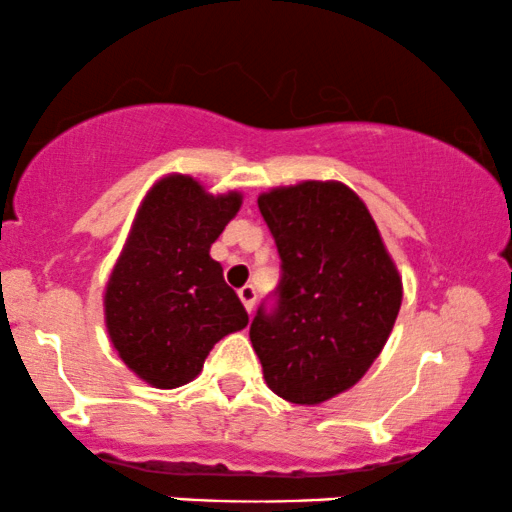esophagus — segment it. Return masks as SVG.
Wrapping results in <instances>:
<instances>
[{"instance_id":"esophagus-1","label":"esophagus","mask_w":512,"mask_h":512,"mask_svg":"<svg viewBox=\"0 0 512 512\" xmlns=\"http://www.w3.org/2000/svg\"><path fill=\"white\" fill-rule=\"evenodd\" d=\"M238 297H241V302H243V307L248 309V312H252V307H255V288L252 286H241L238 288Z\"/></svg>"}]
</instances>
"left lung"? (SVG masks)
<instances>
[{"mask_svg": "<svg viewBox=\"0 0 512 512\" xmlns=\"http://www.w3.org/2000/svg\"><path fill=\"white\" fill-rule=\"evenodd\" d=\"M281 257L274 309L250 342L278 397L314 406L357 385L383 352L401 278L371 212L340 181H302L257 198Z\"/></svg>", "mask_w": 512, "mask_h": 512, "instance_id": "8db88e82", "label": "left lung"}]
</instances>
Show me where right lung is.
I'll list each match as a JSON object with an SVG mask.
<instances>
[{"label":"right lung","mask_w":512,"mask_h":512,"mask_svg":"<svg viewBox=\"0 0 512 512\" xmlns=\"http://www.w3.org/2000/svg\"><path fill=\"white\" fill-rule=\"evenodd\" d=\"M241 203L238 191L212 196L186 174L155 181L141 200L103 309L120 359L148 385L172 390L191 383L210 349L248 326L222 264L210 257Z\"/></svg>","instance_id":"1"}]
</instances>
